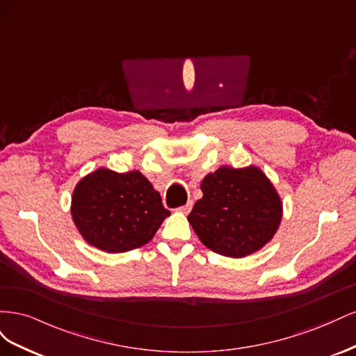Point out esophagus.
<instances>
[{
  "mask_svg": "<svg viewBox=\"0 0 356 356\" xmlns=\"http://www.w3.org/2000/svg\"><path fill=\"white\" fill-rule=\"evenodd\" d=\"M191 208H193V202H191V200H188V202L184 204V207H181V208H179V211H181L182 213H188V212L191 211Z\"/></svg>",
  "mask_w": 356,
  "mask_h": 356,
  "instance_id": "obj_1",
  "label": "esophagus"
}]
</instances>
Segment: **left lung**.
Listing matches in <instances>:
<instances>
[{"label":"left lung","mask_w":356,"mask_h":356,"mask_svg":"<svg viewBox=\"0 0 356 356\" xmlns=\"http://www.w3.org/2000/svg\"><path fill=\"white\" fill-rule=\"evenodd\" d=\"M200 188L203 196L193 207L188 222L211 251L243 258L273 239L284 207L260 168L221 166L202 179Z\"/></svg>","instance_id":"left-lung-1"}]
</instances>
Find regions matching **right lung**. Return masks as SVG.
<instances>
[{
	"instance_id": "obj_1",
	"label": "right lung",
	"mask_w": 356,
	"mask_h": 356,
	"mask_svg": "<svg viewBox=\"0 0 356 356\" xmlns=\"http://www.w3.org/2000/svg\"><path fill=\"white\" fill-rule=\"evenodd\" d=\"M169 215L160 193L139 170L118 174L99 168L77 182L71 197V217L81 238L108 254L144 246Z\"/></svg>"
}]
</instances>
